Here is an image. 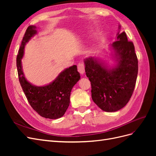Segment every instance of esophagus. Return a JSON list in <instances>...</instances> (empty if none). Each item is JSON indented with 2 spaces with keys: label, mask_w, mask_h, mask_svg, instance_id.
<instances>
[{
  "label": "esophagus",
  "mask_w": 156,
  "mask_h": 156,
  "mask_svg": "<svg viewBox=\"0 0 156 156\" xmlns=\"http://www.w3.org/2000/svg\"><path fill=\"white\" fill-rule=\"evenodd\" d=\"M77 69H78V72L81 73L83 74L84 73V65L83 63L81 62V63H79L77 64Z\"/></svg>",
  "instance_id": "esophagus-1"
}]
</instances>
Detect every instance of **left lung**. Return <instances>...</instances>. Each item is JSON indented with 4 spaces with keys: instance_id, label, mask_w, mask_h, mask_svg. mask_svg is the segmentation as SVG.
Listing matches in <instances>:
<instances>
[{
    "instance_id": "8db88e82",
    "label": "left lung",
    "mask_w": 156,
    "mask_h": 156,
    "mask_svg": "<svg viewBox=\"0 0 156 156\" xmlns=\"http://www.w3.org/2000/svg\"><path fill=\"white\" fill-rule=\"evenodd\" d=\"M111 47L117 61L114 68H108L98 58L84 60L86 75L91 83L92 100L106 112L119 111L128 103L138 73L135 47L133 42L127 40L125 32L118 33L116 41Z\"/></svg>"
}]
</instances>
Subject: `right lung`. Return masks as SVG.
I'll return each mask as SVG.
<instances>
[{
    "label": "right lung",
    "instance_id": "1",
    "mask_svg": "<svg viewBox=\"0 0 156 156\" xmlns=\"http://www.w3.org/2000/svg\"><path fill=\"white\" fill-rule=\"evenodd\" d=\"M36 29L33 25L28 27L21 41L16 60L19 81L33 109L45 119H57L68 109L71 91L81 76L77 66L73 65L61 72L54 81L48 85L36 87L27 81L23 72L21 59L26 43L37 33Z\"/></svg>",
    "mask_w": 156,
    "mask_h": 156
}]
</instances>
